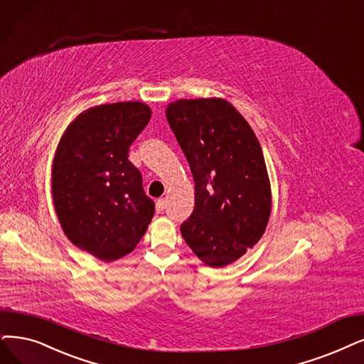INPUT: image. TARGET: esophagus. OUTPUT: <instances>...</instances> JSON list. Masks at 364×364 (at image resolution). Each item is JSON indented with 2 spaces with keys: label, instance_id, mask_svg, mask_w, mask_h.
<instances>
[{
  "label": "esophagus",
  "instance_id": "esophagus-1",
  "mask_svg": "<svg viewBox=\"0 0 364 364\" xmlns=\"http://www.w3.org/2000/svg\"><path fill=\"white\" fill-rule=\"evenodd\" d=\"M155 206H156V212L161 213L164 210V208H166V200L164 198H158Z\"/></svg>",
  "mask_w": 364,
  "mask_h": 364
}]
</instances>
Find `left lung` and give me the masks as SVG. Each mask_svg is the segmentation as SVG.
Segmentation results:
<instances>
[{
	"instance_id": "obj_1",
	"label": "left lung",
	"mask_w": 364,
	"mask_h": 364,
	"mask_svg": "<svg viewBox=\"0 0 364 364\" xmlns=\"http://www.w3.org/2000/svg\"><path fill=\"white\" fill-rule=\"evenodd\" d=\"M166 116L196 182V206L181 232L203 263L224 267L261 239L270 216L259 141L223 98L174 101Z\"/></svg>"
}]
</instances>
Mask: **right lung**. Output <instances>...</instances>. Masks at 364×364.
I'll use <instances>...</instances> for the list:
<instances>
[{
    "label": "right lung",
    "instance_id": "1",
    "mask_svg": "<svg viewBox=\"0 0 364 364\" xmlns=\"http://www.w3.org/2000/svg\"><path fill=\"white\" fill-rule=\"evenodd\" d=\"M139 101L101 105L80 113L58 144L52 194L65 236L100 259L132 252L152 220L154 200L129 146L151 119Z\"/></svg>",
    "mask_w": 364,
    "mask_h": 364
}]
</instances>
